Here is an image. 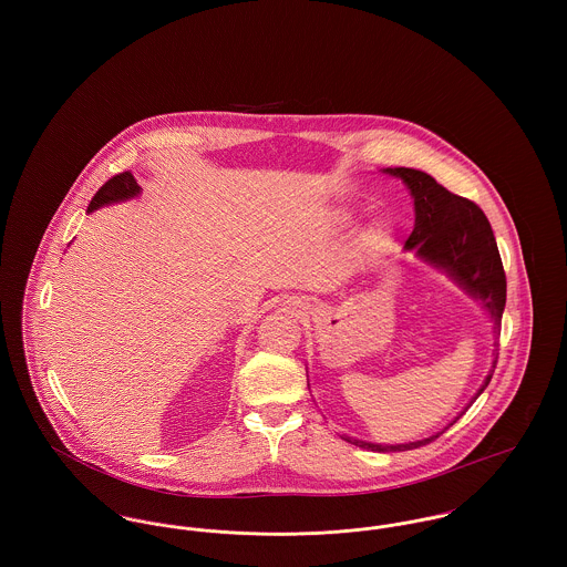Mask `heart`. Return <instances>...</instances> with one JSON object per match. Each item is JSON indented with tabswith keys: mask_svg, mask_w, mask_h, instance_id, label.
Returning a JSON list of instances; mask_svg holds the SVG:
<instances>
[{
	"mask_svg": "<svg viewBox=\"0 0 567 567\" xmlns=\"http://www.w3.org/2000/svg\"><path fill=\"white\" fill-rule=\"evenodd\" d=\"M380 240H382V229H378V227H373V229L364 236V244H367V246H378Z\"/></svg>",
	"mask_w": 567,
	"mask_h": 567,
	"instance_id": "obj_1",
	"label": "heart"
}]
</instances>
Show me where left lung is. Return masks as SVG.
Listing matches in <instances>:
<instances>
[{"instance_id": "8db88e82", "label": "left lung", "mask_w": 567, "mask_h": 567, "mask_svg": "<svg viewBox=\"0 0 567 567\" xmlns=\"http://www.w3.org/2000/svg\"><path fill=\"white\" fill-rule=\"evenodd\" d=\"M384 172L402 178L414 198V229H412L410 238L405 240V250H414L419 259L447 272L470 297H474L483 303V308L488 312V317L493 319V324L497 329L502 323V312L506 306V275L502 268L499 250H497V244L493 238L491 225H488L483 209L476 203L452 194L450 189L439 185L430 174H425L421 169L386 167ZM495 362H493V369H495ZM491 375H493V371L486 375L485 382H483L481 391L476 393V398L472 400V404L488 386ZM456 419L450 425H454ZM445 430H441L427 439L400 443V445L369 443V441H358L351 436H342V439L362 450H371V452H405V450L427 445L430 441L439 439Z\"/></svg>"}]
</instances>
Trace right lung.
Returning a JSON list of instances; mask_svg holds the SVG:
<instances>
[{
    "label": "right lung",
    "instance_id": "add662e5",
    "mask_svg": "<svg viewBox=\"0 0 567 567\" xmlns=\"http://www.w3.org/2000/svg\"><path fill=\"white\" fill-rule=\"evenodd\" d=\"M142 187L137 185L135 176L131 172H122V174H115L113 178H109L97 192L95 196L91 198L89 207H86V214L104 207V205H113V203H122V200H128V198H135L140 196Z\"/></svg>",
    "mask_w": 567,
    "mask_h": 567
}]
</instances>
